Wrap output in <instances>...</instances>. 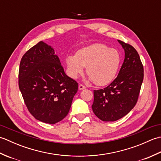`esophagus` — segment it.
<instances>
[{
    "label": "esophagus",
    "mask_w": 161,
    "mask_h": 161,
    "mask_svg": "<svg viewBox=\"0 0 161 161\" xmlns=\"http://www.w3.org/2000/svg\"><path fill=\"white\" fill-rule=\"evenodd\" d=\"M78 88H79V90H83V89H85L86 87H85L82 84H80L78 86Z\"/></svg>",
    "instance_id": "1"
}]
</instances>
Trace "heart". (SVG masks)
Segmentation results:
<instances>
[{"mask_svg":"<svg viewBox=\"0 0 161 161\" xmlns=\"http://www.w3.org/2000/svg\"><path fill=\"white\" fill-rule=\"evenodd\" d=\"M119 52L102 43H94L79 50L75 55L66 58L69 75L77 79L86 67L88 80L97 86H105L114 80L119 68Z\"/></svg>","mask_w":161,"mask_h":161,"instance_id":"b5f03b06","label":"heart"}]
</instances>
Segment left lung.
<instances>
[{
    "instance_id": "left-lung-1",
    "label": "left lung",
    "mask_w": 161,
    "mask_h": 161,
    "mask_svg": "<svg viewBox=\"0 0 161 161\" xmlns=\"http://www.w3.org/2000/svg\"><path fill=\"white\" fill-rule=\"evenodd\" d=\"M125 50V59L118 75L104 89L94 90L92 109L104 122H114L128 114L138 101L144 77L139 54L129 44L118 40Z\"/></svg>"
}]
</instances>
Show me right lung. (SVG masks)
<instances>
[{
	"instance_id": "obj_1",
	"label": "right lung",
	"mask_w": 161,
	"mask_h": 161,
	"mask_svg": "<svg viewBox=\"0 0 161 161\" xmlns=\"http://www.w3.org/2000/svg\"><path fill=\"white\" fill-rule=\"evenodd\" d=\"M19 86L30 114L50 125L68 115L78 90L77 81L65 73L53 47L43 42L23 56Z\"/></svg>"
}]
</instances>
